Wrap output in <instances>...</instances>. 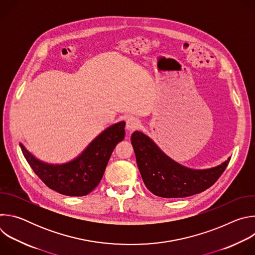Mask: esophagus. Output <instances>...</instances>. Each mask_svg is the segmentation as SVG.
<instances>
[{
	"instance_id": "obj_1",
	"label": "esophagus",
	"mask_w": 255,
	"mask_h": 255,
	"mask_svg": "<svg viewBox=\"0 0 255 255\" xmlns=\"http://www.w3.org/2000/svg\"><path fill=\"white\" fill-rule=\"evenodd\" d=\"M140 121L135 118V117H129L127 120H126V129L128 131H134L136 129H138L140 127Z\"/></svg>"
}]
</instances>
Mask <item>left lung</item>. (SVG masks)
Segmentation results:
<instances>
[{
	"instance_id": "left-lung-1",
	"label": "left lung",
	"mask_w": 255,
	"mask_h": 255,
	"mask_svg": "<svg viewBox=\"0 0 255 255\" xmlns=\"http://www.w3.org/2000/svg\"><path fill=\"white\" fill-rule=\"evenodd\" d=\"M131 143L145 186L161 198H186L206 191L221 176L230 161L229 157L212 168L192 169L172 160L140 131L132 134Z\"/></svg>"
}]
</instances>
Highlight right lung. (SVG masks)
Wrapping results in <instances>:
<instances>
[{
  "mask_svg": "<svg viewBox=\"0 0 255 255\" xmlns=\"http://www.w3.org/2000/svg\"><path fill=\"white\" fill-rule=\"evenodd\" d=\"M125 122L104 130L80 156L67 163L49 164L35 158L20 143L21 150L33 171L51 190L70 197L90 194L101 181L109 159L125 137Z\"/></svg>",
  "mask_w": 255,
  "mask_h": 255,
  "instance_id": "obj_1",
  "label": "right lung"
}]
</instances>
